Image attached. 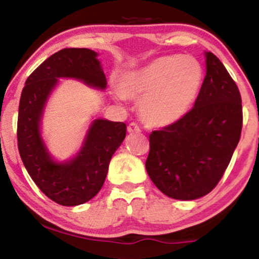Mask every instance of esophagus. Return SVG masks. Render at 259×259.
Here are the masks:
<instances>
[{"mask_svg":"<svg viewBox=\"0 0 259 259\" xmlns=\"http://www.w3.org/2000/svg\"><path fill=\"white\" fill-rule=\"evenodd\" d=\"M127 132H129L130 134L140 133L141 132V129H140V126L136 123H130L129 126H127Z\"/></svg>","mask_w":259,"mask_h":259,"instance_id":"esophagus-1","label":"esophagus"}]
</instances>
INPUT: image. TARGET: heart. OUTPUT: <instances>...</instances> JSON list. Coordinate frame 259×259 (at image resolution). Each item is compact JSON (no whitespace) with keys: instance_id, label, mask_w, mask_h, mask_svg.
Instances as JSON below:
<instances>
[{"instance_id":"1","label":"heart","mask_w":259,"mask_h":259,"mask_svg":"<svg viewBox=\"0 0 259 259\" xmlns=\"http://www.w3.org/2000/svg\"><path fill=\"white\" fill-rule=\"evenodd\" d=\"M202 81L203 69L196 58L163 56L124 74L117 97L140 99V113L148 125L169 126L187 114Z\"/></svg>"}]
</instances>
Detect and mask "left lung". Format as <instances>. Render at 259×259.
<instances>
[{"instance_id": "left-lung-1", "label": "left lung", "mask_w": 259, "mask_h": 259, "mask_svg": "<svg viewBox=\"0 0 259 259\" xmlns=\"http://www.w3.org/2000/svg\"><path fill=\"white\" fill-rule=\"evenodd\" d=\"M206 76L194 108L150 135L148 177L168 197L192 201L222 179L242 129L241 96L225 67L204 52Z\"/></svg>"}]
</instances>
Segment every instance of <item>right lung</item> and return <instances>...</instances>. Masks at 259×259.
Returning a JSON list of instances; mask_svg holds the SVG:
<instances>
[{
  "label": "right lung",
  "instance_id": "1",
  "mask_svg": "<svg viewBox=\"0 0 259 259\" xmlns=\"http://www.w3.org/2000/svg\"><path fill=\"white\" fill-rule=\"evenodd\" d=\"M59 79L79 80L101 91L107 88L99 53L89 49L56 52L25 81L18 111V148L29 175L47 197L62 206H79L103 186L112 156L125 139L126 125L95 118L78 152L69 159H56L41 127L46 105Z\"/></svg>",
  "mask_w": 259,
  "mask_h": 259
}]
</instances>
